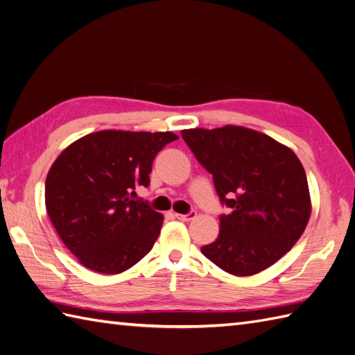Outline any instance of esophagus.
I'll list each match as a JSON object with an SVG mask.
<instances>
[{
    "label": "esophagus",
    "instance_id": "34e87169",
    "mask_svg": "<svg viewBox=\"0 0 355 355\" xmlns=\"http://www.w3.org/2000/svg\"><path fill=\"white\" fill-rule=\"evenodd\" d=\"M175 215H176V218L182 220V221H191V220H194V218H196L197 212H189V214H175Z\"/></svg>",
    "mask_w": 355,
    "mask_h": 355
}]
</instances>
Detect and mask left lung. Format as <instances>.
Wrapping results in <instances>:
<instances>
[{
    "label": "left lung",
    "mask_w": 355,
    "mask_h": 355,
    "mask_svg": "<svg viewBox=\"0 0 355 355\" xmlns=\"http://www.w3.org/2000/svg\"><path fill=\"white\" fill-rule=\"evenodd\" d=\"M182 138L211 173L223 203L220 233L202 253L223 271L250 277L301 238L312 214L304 167L288 146L254 129H184Z\"/></svg>",
    "instance_id": "obj_1"
}]
</instances>
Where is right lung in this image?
<instances>
[{
	"label": "right lung",
	"instance_id": "1",
	"mask_svg": "<svg viewBox=\"0 0 355 355\" xmlns=\"http://www.w3.org/2000/svg\"><path fill=\"white\" fill-rule=\"evenodd\" d=\"M178 138L170 131L103 129L58 155L45 182L46 212L81 265L120 274L150 252L164 215L132 197L149 185L157 153Z\"/></svg>",
	"mask_w": 355,
	"mask_h": 355
}]
</instances>
